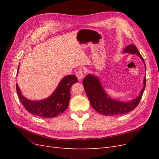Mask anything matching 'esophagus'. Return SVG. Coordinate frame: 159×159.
I'll return each instance as SVG.
<instances>
[{"label":"esophagus","mask_w":159,"mask_h":159,"mask_svg":"<svg viewBox=\"0 0 159 159\" xmlns=\"http://www.w3.org/2000/svg\"><path fill=\"white\" fill-rule=\"evenodd\" d=\"M75 75L77 76V78H78V80H81L83 78V77L84 75V72L82 70H79L76 71Z\"/></svg>","instance_id":"esophagus-1"}]
</instances>
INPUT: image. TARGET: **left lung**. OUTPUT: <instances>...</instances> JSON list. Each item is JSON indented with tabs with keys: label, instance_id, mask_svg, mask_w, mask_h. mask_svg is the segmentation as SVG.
<instances>
[{
	"label": "left lung",
	"instance_id": "8db88e82",
	"mask_svg": "<svg viewBox=\"0 0 159 159\" xmlns=\"http://www.w3.org/2000/svg\"><path fill=\"white\" fill-rule=\"evenodd\" d=\"M123 52L138 55L145 64L142 56L134 45H129L125 48ZM143 83L144 87L141 91L140 95L136 99L130 102H122L108 97L101 85L99 79L95 75L88 74L83 80L85 93L87 94L91 106L97 112L108 116L123 115L135 109L140 102L143 91L145 88L146 77H145V79L143 80Z\"/></svg>",
	"mask_w": 159,
	"mask_h": 159
}]
</instances>
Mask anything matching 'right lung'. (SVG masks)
Listing matches in <instances>:
<instances>
[{"instance_id":"right-lung-1","label":"right lung","mask_w":159,"mask_h":159,"mask_svg":"<svg viewBox=\"0 0 159 159\" xmlns=\"http://www.w3.org/2000/svg\"><path fill=\"white\" fill-rule=\"evenodd\" d=\"M18 68L19 66L18 70ZM77 82L78 78L74 75L64 77L54 92L49 98L42 101L27 99L22 95L17 84L16 88L19 99L28 112L39 117L50 118L64 113L67 109L70 100V88L72 85Z\"/></svg>"}]
</instances>
